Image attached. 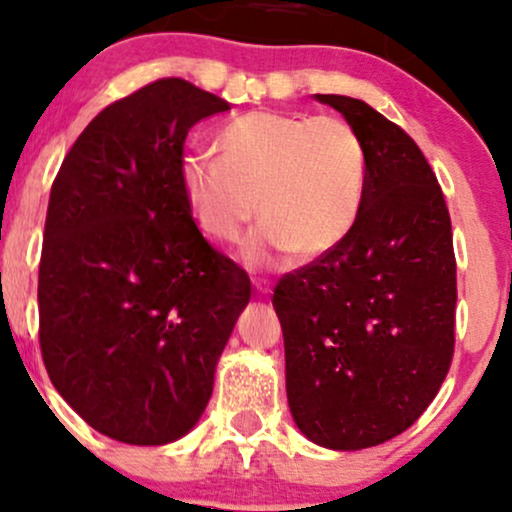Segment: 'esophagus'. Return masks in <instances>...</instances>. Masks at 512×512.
Segmentation results:
<instances>
[{
  "label": "esophagus",
  "instance_id": "esophagus-1",
  "mask_svg": "<svg viewBox=\"0 0 512 512\" xmlns=\"http://www.w3.org/2000/svg\"><path fill=\"white\" fill-rule=\"evenodd\" d=\"M251 282H254V290L258 294H268L270 292V282L266 278H251Z\"/></svg>",
  "mask_w": 512,
  "mask_h": 512
}]
</instances>
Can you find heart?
I'll return each mask as SVG.
<instances>
[{
  "instance_id": "heart-1",
  "label": "heart",
  "mask_w": 512,
  "mask_h": 512,
  "mask_svg": "<svg viewBox=\"0 0 512 512\" xmlns=\"http://www.w3.org/2000/svg\"><path fill=\"white\" fill-rule=\"evenodd\" d=\"M218 155L189 153L182 186L210 239H246L249 266H275L299 249L316 258L335 249L362 208L366 158L362 138L342 117L275 110L246 112L218 131Z\"/></svg>"
}]
</instances>
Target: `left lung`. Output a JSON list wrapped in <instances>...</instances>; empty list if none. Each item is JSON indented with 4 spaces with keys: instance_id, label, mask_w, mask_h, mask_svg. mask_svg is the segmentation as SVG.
I'll return each instance as SVG.
<instances>
[{
    "instance_id": "1",
    "label": "left lung",
    "mask_w": 512,
    "mask_h": 512,
    "mask_svg": "<svg viewBox=\"0 0 512 512\" xmlns=\"http://www.w3.org/2000/svg\"><path fill=\"white\" fill-rule=\"evenodd\" d=\"M362 138V208L347 237L273 294L287 402L323 448L362 450L422 417L455 347L453 230L424 153L364 100L316 95Z\"/></svg>"
}]
</instances>
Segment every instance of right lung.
Segmentation results:
<instances>
[{
	"instance_id": "obj_1",
	"label": "right lung",
	"mask_w": 512,
	"mask_h": 512,
	"mask_svg": "<svg viewBox=\"0 0 512 512\" xmlns=\"http://www.w3.org/2000/svg\"><path fill=\"white\" fill-rule=\"evenodd\" d=\"M230 105L184 78L112 102L54 177L40 256V350L100 434L162 446L198 422L251 282L215 251L182 186L189 129Z\"/></svg>"
}]
</instances>
